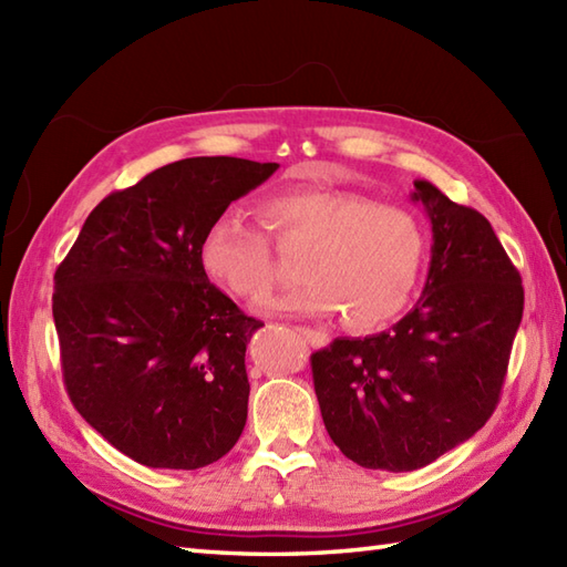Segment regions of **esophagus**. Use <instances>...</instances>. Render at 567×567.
<instances>
[{
  "instance_id": "1",
  "label": "esophagus",
  "mask_w": 567,
  "mask_h": 567,
  "mask_svg": "<svg viewBox=\"0 0 567 567\" xmlns=\"http://www.w3.org/2000/svg\"><path fill=\"white\" fill-rule=\"evenodd\" d=\"M297 331L302 333L305 339H307V343H311L315 348L329 346V333H327V331H321V329H309V327H299Z\"/></svg>"
}]
</instances>
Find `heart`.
<instances>
[{
	"label": "heart",
	"mask_w": 567,
	"mask_h": 567,
	"mask_svg": "<svg viewBox=\"0 0 567 567\" xmlns=\"http://www.w3.org/2000/svg\"><path fill=\"white\" fill-rule=\"evenodd\" d=\"M262 219L280 238L309 240L302 282L268 311L327 317L343 311L353 331L390 323L412 302L426 268L429 234L416 214L339 187H292L262 202ZM199 262L212 282L258 305L275 285L270 244L244 214L221 212L204 228Z\"/></svg>",
	"instance_id": "obj_1"
}]
</instances>
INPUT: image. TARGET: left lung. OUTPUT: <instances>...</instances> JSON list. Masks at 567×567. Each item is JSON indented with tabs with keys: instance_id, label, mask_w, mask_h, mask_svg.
<instances>
[{
	"instance_id": "left-lung-1",
	"label": "left lung",
	"mask_w": 567,
	"mask_h": 567,
	"mask_svg": "<svg viewBox=\"0 0 567 567\" xmlns=\"http://www.w3.org/2000/svg\"><path fill=\"white\" fill-rule=\"evenodd\" d=\"M433 246L419 302L390 331L336 339L311 355L323 426L368 470L409 473L487 424L524 315L522 275L483 214L426 179Z\"/></svg>"
}]
</instances>
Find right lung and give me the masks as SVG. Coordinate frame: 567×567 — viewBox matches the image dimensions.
Here are the masks:
<instances>
[{
  "label": "right lung",
  "instance_id": "obj_1",
  "mask_svg": "<svg viewBox=\"0 0 567 567\" xmlns=\"http://www.w3.org/2000/svg\"><path fill=\"white\" fill-rule=\"evenodd\" d=\"M277 167L228 155L163 165L104 197L58 265L70 402L131 461L197 470L246 426V346L262 323L209 282L199 240Z\"/></svg>",
  "mask_w": 567,
  "mask_h": 567
}]
</instances>
